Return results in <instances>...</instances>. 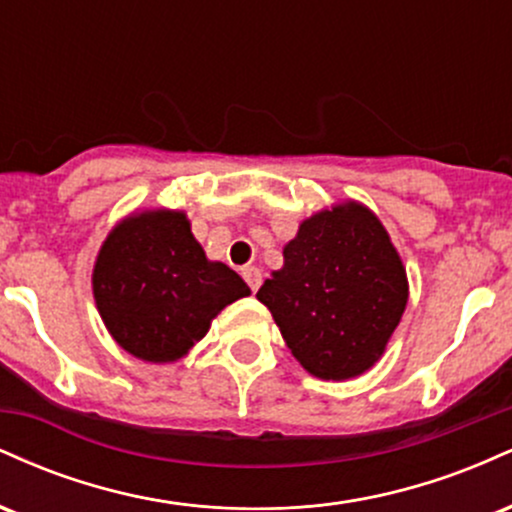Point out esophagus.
Instances as JSON below:
<instances>
[{
	"label": "esophagus",
	"mask_w": 512,
	"mask_h": 512,
	"mask_svg": "<svg viewBox=\"0 0 512 512\" xmlns=\"http://www.w3.org/2000/svg\"><path fill=\"white\" fill-rule=\"evenodd\" d=\"M243 279L248 281V286L252 291H257L262 286V269L257 267H245L243 269Z\"/></svg>",
	"instance_id": "esophagus-1"
}]
</instances>
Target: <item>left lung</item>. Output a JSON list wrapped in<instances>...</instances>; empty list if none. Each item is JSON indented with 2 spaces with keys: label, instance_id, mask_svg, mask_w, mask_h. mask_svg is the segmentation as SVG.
<instances>
[{
  "label": "left lung",
  "instance_id": "8db88e82",
  "mask_svg": "<svg viewBox=\"0 0 512 512\" xmlns=\"http://www.w3.org/2000/svg\"><path fill=\"white\" fill-rule=\"evenodd\" d=\"M257 301L310 375L351 380L383 358L409 301L407 269L383 221L344 199L301 221Z\"/></svg>",
  "mask_w": 512,
  "mask_h": 512
}]
</instances>
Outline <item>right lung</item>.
Returning a JSON list of instances; mask_svg holds the SVG:
<instances>
[{"mask_svg":"<svg viewBox=\"0 0 512 512\" xmlns=\"http://www.w3.org/2000/svg\"><path fill=\"white\" fill-rule=\"evenodd\" d=\"M103 325L127 354L175 363L226 305L250 296L228 264L209 260L180 209H142L117 221L91 274Z\"/></svg>","mask_w":512,"mask_h":512,"instance_id":"1","label":"right lung"}]
</instances>
